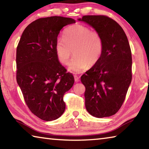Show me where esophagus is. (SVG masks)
I'll return each instance as SVG.
<instances>
[{
	"instance_id": "esophagus-1",
	"label": "esophagus",
	"mask_w": 149,
	"mask_h": 149,
	"mask_svg": "<svg viewBox=\"0 0 149 149\" xmlns=\"http://www.w3.org/2000/svg\"><path fill=\"white\" fill-rule=\"evenodd\" d=\"M74 79H75V82L79 81V77L77 76V75H74Z\"/></svg>"
}]
</instances>
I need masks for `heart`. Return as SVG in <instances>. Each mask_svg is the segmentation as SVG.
Masks as SVG:
<instances>
[{
  "instance_id": "heart-1",
  "label": "heart",
  "mask_w": 149,
  "mask_h": 149,
  "mask_svg": "<svg viewBox=\"0 0 149 149\" xmlns=\"http://www.w3.org/2000/svg\"><path fill=\"white\" fill-rule=\"evenodd\" d=\"M55 51L59 61L64 65L68 63L73 51L75 57L68 69L74 73H81L98 63L103 53V40L98 32L77 24L68 27L63 32V38L57 39Z\"/></svg>"
}]
</instances>
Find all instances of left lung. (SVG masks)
Segmentation results:
<instances>
[{
	"mask_svg": "<svg viewBox=\"0 0 149 149\" xmlns=\"http://www.w3.org/2000/svg\"><path fill=\"white\" fill-rule=\"evenodd\" d=\"M78 20L93 26L103 40L100 60L81 77L85 86V107L93 117H110L120 109L132 81L128 40L123 28L106 15H84Z\"/></svg>",
	"mask_w": 149,
	"mask_h": 149,
	"instance_id": "obj_1",
	"label": "left lung"
}]
</instances>
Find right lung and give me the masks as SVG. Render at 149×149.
I'll list each match as a JSON object with an SVG mask.
<instances>
[{"label": "right lung", "instance_id": "1", "mask_svg": "<svg viewBox=\"0 0 149 149\" xmlns=\"http://www.w3.org/2000/svg\"><path fill=\"white\" fill-rule=\"evenodd\" d=\"M74 19L40 18L24 30L16 51V79L26 105L40 119L51 121L63 114L64 93L74 77L59 63L55 51L58 35Z\"/></svg>", "mask_w": 149, "mask_h": 149}]
</instances>
